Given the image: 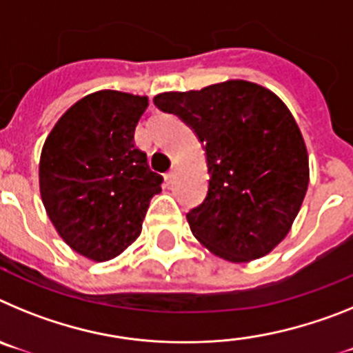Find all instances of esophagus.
<instances>
[{
	"mask_svg": "<svg viewBox=\"0 0 353 353\" xmlns=\"http://www.w3.org/2000/svg\"><path fill=\"white\" fill-rule=\"evenodd\" d=\"M176 171H179V168H176V166H173V168H171L170 171H168L166 176H164V179H166V182H168V183H171V180H173L174 176H176Z\"/></svg>",
	"mask_w": 353,
	"mask_h": 353,
	"instance_id": "esophagus-1",
	"label": "esophagus"
}]
</instances>
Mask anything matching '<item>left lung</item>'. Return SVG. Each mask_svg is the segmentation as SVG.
Wrapping results in <instances>:
<instances>
[{"instance_id":"obj_1","label":"left lung","mask_w":353,"mask_h":353,"mask_svg":"<svg viewBox=\"0 0 353 353\" xmlns=\"http://www.w3.org/2000/svg\"><path fill=\"white\" fill-rule=\"evenodd\" d=\"M154 102L179 114L205 146L208 194L187 214L196 240L232 263L272 252L292 230L310 183L307 148L285 102L244 79L159 93Z\"/></svg>"}]
</instances>
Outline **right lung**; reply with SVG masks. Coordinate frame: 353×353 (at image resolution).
Listing matches in <instances>:
<instances>
[{
    "instance_id": "1",
    "label": "right lung",
    "mask_w": 353,
    "mask_h": 353,
    "mask_svg": "<svg viewBox=\"0 0 353 353\" xmlns=\"http://www.w3.org/2000/svg\"><path fill=\"white\" fill-rule=\"evenodd\" d=\"M148 97L101 90L60 117L42 146L39 185L58 235L92 261L120 256L141 235L162 176L134 145Z\"/></svg>"
}]
</instances>
